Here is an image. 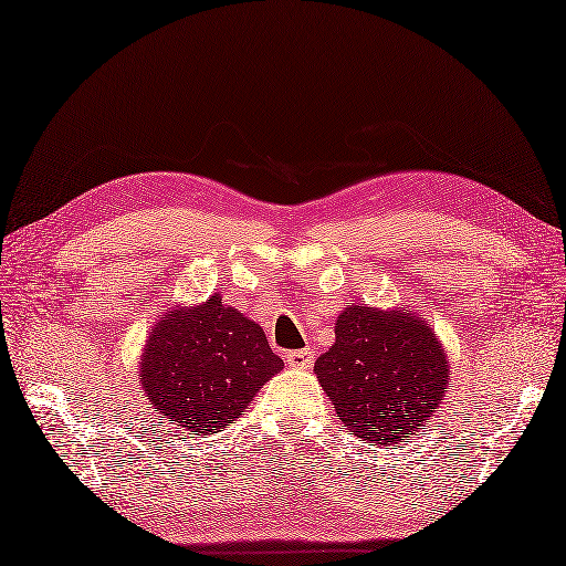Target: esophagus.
I'll return each mask as SVG.
<instances>
[{
  "label": "esophagus",
  "mask_w": 566,
  "mask_h": 566,
  "mask_svg": "<svg viewBox=\"0 0 566 566\" xmlns=\"http://www.w3.org/2000/svg\"><path fill=\"white\" fill-rule=\"evenodd\" d=\"M315 354L311 349H298V352H289L286 354V364L298 370H311L313 368Z\"/></svg>",
  "instance_id": "34e87169"
}]
</instances>
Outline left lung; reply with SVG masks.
I'll return each mask as SVG.
<instances>
[{
    "label": "left lung",
    "mask_w": 566,
    "mask_h": 566,
    "mask_svg": "<svg viewBox=\"0 0 566 566\" xmlns=\"http://www.w3.org/2000/svg\"><path fill=\"white\" fill-rule=\"evenodd\" d=\"M313 370L346 430L385 449L423 432L452 375L426 317L366 303L339 313Z\"/></svg>",
    "instance_id": "1"
}]
</instances>
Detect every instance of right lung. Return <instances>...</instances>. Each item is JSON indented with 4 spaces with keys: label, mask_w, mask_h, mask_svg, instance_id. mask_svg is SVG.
Returning a JSON list of instances; mask_svg holds the SVG:
<instances>
[{
    "label": "right lung",
    "mask_w": 566,
    "mask_h": 566,
    "mask_svg": "<svg viewBox=\"0 0 566 566\" xmlns=\"http://www.w3.org/2000/svg\"><path fill=\"white\" fill-rule=\"evenodd\" d=\"M282 368L263 327L212 294L198 306H171L153 325L138 382L159 418L212 434L237 421Z\"/></svg>",
    "instance_id": "obj_1"
}]
</instances>
